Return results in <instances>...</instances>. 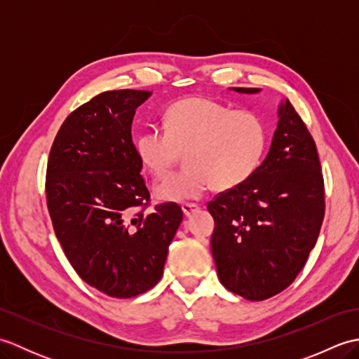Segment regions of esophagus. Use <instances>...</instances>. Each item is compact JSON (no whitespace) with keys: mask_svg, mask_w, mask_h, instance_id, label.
Returning a JSON list of instances; mask_svg holds the SVG:
<instances>
[{"mask_svg":"<svg viewBox=\"0 0 359 359\" xmlns=\"http://www.w3.org/2000/svg\"><path fill=\"white\" fill-rule=\"evenodd\" d=\"M199 210H201V207H199V205H196V203H184V205H182V211H184L185 216H191Z\"/></svg>","mask_w":359,"mask_h":359,"instance_id":"obj_1","label":"esophagus"}]
</instances>
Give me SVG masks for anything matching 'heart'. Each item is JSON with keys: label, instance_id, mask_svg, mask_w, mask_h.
I'll list each match as a JSON object with an SVG mask.
<instances>
[{"label": "heart", "instance_id": "heart-1", "mask_svg": "<svg viewBox=\"0 0 359 359\" xmlns=\"http://www.w3.org/2000/svg\"><path fill=\"white\" fill-rule=\"evenodd\" d=\"M269 147L265 120L251 111H233L208 97L172 103L162 128L137 135L142 163L160 177L184 152L187 166L158 182L154 194L162 202H189L216 189L239 187L256 172Z\"/></svg>", "mask_w": 359, "mask_h": 359}]
</instances>
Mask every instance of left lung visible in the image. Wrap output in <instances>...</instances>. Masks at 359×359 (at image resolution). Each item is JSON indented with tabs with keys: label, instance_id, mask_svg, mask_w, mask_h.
Masks as SVG:
<instances>
[{
	"label": "left lung",
	"instance_id": "1",
	"mask_svg": "<svg viewBox=\"0 0 359 359\" xmlns=\"http://www.w3.org/2000/svg\"><path fill=\"white\" fill-rule=\"evenodd\" d=\"M255 94L257 88H234ZM262 165L239 187L219 193L207 208L215 217L211 253L220 284L250 301L280 293L313 250L325 212L316 143L288 100Z\"/></svg>",
	"mask_w": 359,
	"mask_h": 359
}]
</instances>
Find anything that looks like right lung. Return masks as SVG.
Here are the masks:
<instances>
[{
    "label": "right lung",
    "mask_w": 359,
    "mask_h": 359,
    "mask_svg": "<svg viewBox=\"0 0 359 359\" xmlns=\"http://www.w3.org/2000/svg\"><path fill=\"white\" fill-rule=\"evenodd\" d=\"M149 90H106L72 111L52 143L46 201L53 231L79 276L111 297H134L163 274L184 219L177 203L156 205L133 142L135 109Z\"/></svg>",
    "instance_id": "right-lung-1"
}]
</instances>
